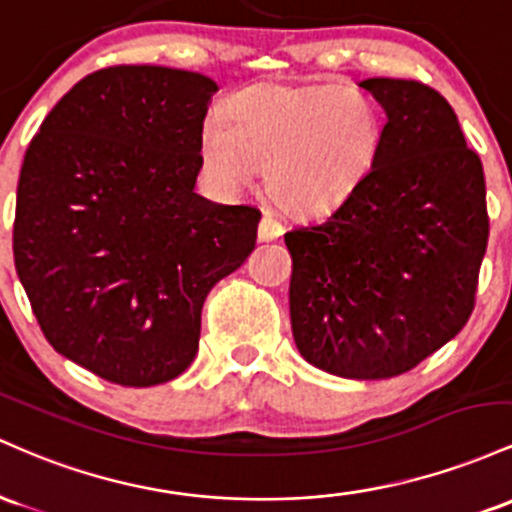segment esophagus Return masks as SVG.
Wrapping results in <instances>:
<instances>
[{"instance_id": "34e87169", "label": "esophagus", "mask_w": 512, "mask_h": 512, "mask_svg": "<svg viewBox=\"0 0 512 512\" xmlns=\"http://www.w3.org/2000/svg\"><path fill=\"white\" fill-rule=\"evenodd\" d=\"M280 234H283V225H280L273 215H268L266 212V215L261 217V225H258V239L273 241V239H278Z\"/></svg>"}]
</instances>
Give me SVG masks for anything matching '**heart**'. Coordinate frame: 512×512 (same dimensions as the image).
Listing matches in <instances>:
<instances>
[{"label":"heart","mask_w":512,"mask_h":512,"mask_svg":"<svg viewBox=\"0 0 512 512\" xmlns=\"http://www.w3.org/2000/svg\"><path fill=\"white\" fill-rule=\"evenodd\" d=\"M380 142V113L360 91L254 86L205 118L200 162L225 191L266 166V193L280 210L324 215L358 191Z\"/></svg>","instance_id":"b5f03b06"}]
</instances>
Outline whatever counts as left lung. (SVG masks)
<instances>
[{
  "instance_id": "left-lung-1",
  "label": "left lung",
  "mask_w": 512,
  "mask_h": 512,
  "mask_svg": "<svg viewBox=\"0 0 512 512\" xmlns=\"http://www.w3.org/2000/svg\"><path fill=\"white\" fill-rule=\"evenodd\" d=\"M387 123L367 179L326 220L285 234L297 350L350 380L404 375L472 317L486 181L455 111L413 79L360 82Z\"/></svg>"
}]
</instances>
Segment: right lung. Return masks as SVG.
<instances>
[{
    "mask_svg": "<svg viewBox=\"0 0 512 512\" xmlns=\"http://www.w3.org/2000/svg\"><path fill=\"white\" fill-rule=\"evenodd\" d=\"M212 79L116 65L77 82L26 149L14 263L57 353L123 387L179 377L208 292L256 246L261 210L193 193Z\"/></svg>",
    "mask_w": 512,
    "mask_h": 512,
    "instance_id": "add662e5",
    "label": "right lung"
}]
</instances>
